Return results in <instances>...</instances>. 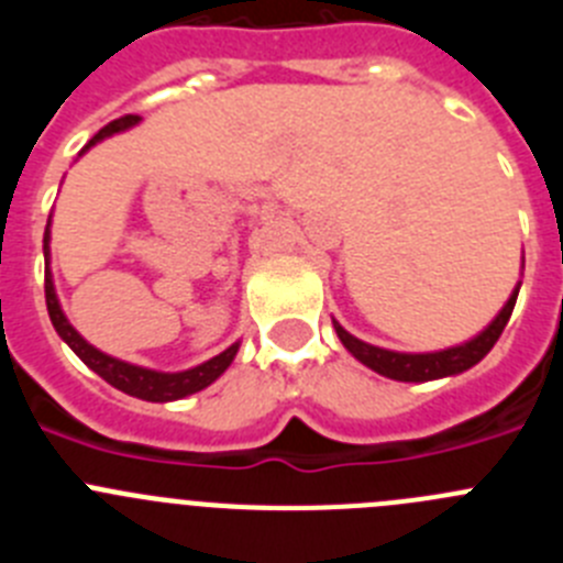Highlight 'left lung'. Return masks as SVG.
<instances>
[{
	"instance_id": "1",
	"label": "left lung",
	"mask_w": 563,
	"mask_h": 563,
	"mask_svg": "<svg viewBox=\"0 0 563 563\" xmlns=\"http://www.w3.org/2000/svg\"><path fill=\"white\" fill-rule=\"evenodd\" d=\"M525 267V265H521ZM519 285L514 287L510 298H507V305L501 307L499 316L479 332L471 341L456 343V346H449V350H437V352H395V350H383V346H372V343L361 341V338L350 335V332L343 330L338 324L335 318H332V327H335L338 338L346 350L352 352V357L363 363V366H369L372 372L383 377H391V380H402V383H426V380H440V377H454L467 372L471 366L482 361L487 352L494 350V343L499 341L501 330L510 321V312L516 307V298H519Z\"/></svg>"
}]
</instances>
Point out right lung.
Segmentation results:
<instances>
[{"label":"right lung","mask_w":563,"mask_h":563,"mask_svg":"<svg viewBox=\"0 0 563 563\" xmlns=\"http://www.w3.org/2000/svg\"><path fill=\"white\" fill-rule=\"evenodd\" d=\"M141 121L137 114H123L118 121L107 123L101 132L81 148V154L87 148H92L96 143H101L103 137H112L118 132H126L132 129L134 123ZM44 298H47V312H49V321L56 327V332L62 335V341L67 343L69 350L76 352L84 363H87L89 369L101 375L109 386L114 389L126 391L132 397H141V400L148 402H168V400H183V397L194 395V391H202L206 386H211L222 372L228 369L233 363L239 352V341L231 343L225 352L220 355H213L211 361L200 363V366H191V369H183V372H157V369H146V366H134V363L121 361V357H112L107 352L96 350L76 327L69 324L67 316H64L62 305H58V296H56V285H53V273H49V222H47V231H44Z\"/></svg>","instance_id":"add662e5"}]
</instances>
